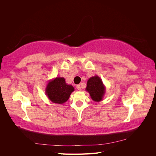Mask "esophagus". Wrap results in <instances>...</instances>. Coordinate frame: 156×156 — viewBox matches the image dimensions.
Returning a JSON list of instances; mask_svg holds the SVG:
<instances>
[{"label": "esophagus", "instance_id": "34e87169", "mask_svg": "<svg viewBox=\"0 0 156 156\" xmlns=\"http://www.w3.org/2000/svg\"><path fill=\"white\" fill-rule=\"evenodd\" d=\"M76 88H77L78 90H81V85H80V84H77V85L76 86Z\"/></svg>", "mask_w": 156, "mask_h": 156}]
</instances>
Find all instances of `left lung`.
<instances>
[{"mask_svg": "<svg viewBox=\"0 0 156 156\" xmlns=\"http://www.w3.org/2000/svg\"><path fill=\"white\" fill-rule=\"evenodd\" d=\"M85 90L89 93L93 101L99 102L104 97L106 88L101 79L98 75H95L89 78Z\"/></svg>", "mask_w": 156, "mask_h": 156, "instance_id": "8db88e82", "label": "left lung"}]
</instances>
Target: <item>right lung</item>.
<instances>
[{
    "label": "right lung",
    "mask_w": 156,
    "mask_h": 156,
    "mask_svg": "<svg viewBox=\"0 0 156 156\" xmlns=\"http://www.w3.org/2000/svg\"><path fill=\"white\" fill-rule=\"evenodd\" d=\"M74 90L72 85L66 83L64 77H58L49 81L45 92L49 100L53 103L63 104L68 101Z\"/></svg>",
    "instance_id": "obj_1"
}]
</instances>
